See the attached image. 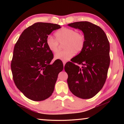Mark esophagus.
Returning a JSON list of instances; mask_svg holds the SVG:
<instances>
[{
	"instance_id": "1",
	"label": "esophagus",
	"mask_w": 124,
	"mask_h": 124,
	"mask_svg": "<svg viewBox=\"0 0 124 124\" xmlns=\"http://www.w3.org/2000/svg\"><path fill=\"white\" fill-rule=\"evenodd\" d=\"M66 63V61H63V66H64L65 64Z\"/></svg>"
}]
</instances>
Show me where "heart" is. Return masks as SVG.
<instances>
[{
    "instance_id": "obj_1",
    "label": "heart",
    "mask_w": 124,
    "mask_h": 124,
    "mask_svg": "<svg viewBox=\"0 0 124 124\" xmlns=\"http://www.w3.org/2000/svg\"><path fill=\"white\" fill-rule=\"evenodd\" d=\"M56 39L51 36L46 39L48 49L52 53H56L58 50L59 43H63L64 50L57 52L54 55V59L63 61H68L83 50L85 44V38L82 33L76 32L74 29L62 28L54 33Z\"/></svg>"
}]
</instances>
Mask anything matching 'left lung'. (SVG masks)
<instances>
[{
    "label": "left lung",
    "mask_w": 124,
    "mask_h": 124,
    "mask_svg": "<svg viewBox=\"0 0 124 124\" xmlns=\"http://www.w3.org/2000/svg\"><path fill=\"white\" fill-rule=\"evenodd\" d=\"M84 33L85 44L83 50L64 66L68 74L69 89L82 99L95 96L103 86L110 64V45L101 28L87 21L68 24ZM76 64H81V68Z\"/></svg>",
    "instance_id": "left-lung-1"
}]
</instances>
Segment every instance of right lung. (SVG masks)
I'll list each match as a JSON object with an SVG mask.
<instances>
[{"mask_svg":"<svg viewBox=\"0 0 124 124\" xmlns=\"http://www.w3.org/2000/svg\"><path fill=\"white\" fill-rule=\"evenodd\" d=\"M61 28L50 23L37 22L24 29L15 45L11 68L16 87L29 99L41 101L53 93L58 75L63 69L54 61L46 39L52 31Z\"/></svg>","mask_w":124,"mask_h":124,"instance_id":"add662e5","label":"right lung"}]
</instances>
